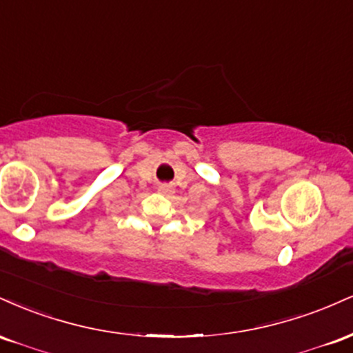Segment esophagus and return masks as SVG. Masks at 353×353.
I'll use <instances>...</instances> for the list:
<instances>
[{"label":"esophagus","mask_w":353,"mask_h":353,"mask_svg":"<svg viewBox=\"0 0 353 353\" xmlns=\"http://www.w3.org/2000/svg\"><path fill=\"white\" fill-rule=\"evenodd\" d=\"M172 189L169 188V185H161L159 188V194H164V196H168V194H171Z\"/></svg>","instance_id":"1"}]
</instances>
